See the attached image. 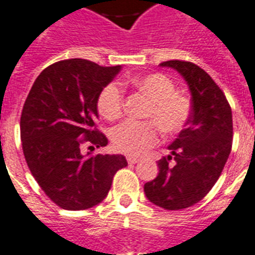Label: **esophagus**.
Returning a JSON list of instances; mask_svg holds the SVG:
<instances>
[{
  "label": "esophagus",
  "mask_w": 255,
  "mask_h": 255,
  "mask_svg": "<svg viewBox=\"0 0 255 255\" xmlns=\"http://www.w3.org/2000/svg\"><path fill=\"white\" fill-rule=\"evenodd\" d=\"M127 162L129 163V164H136V163L140 162V159H139V158H133V156H128Z\"/></svg>",
  "instance_id": "obj_1"
}]
</instances>
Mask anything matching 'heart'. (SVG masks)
<instances>
[{
  "mask_svg": "<svg viewBox=\"0 0 255 255\" xmlns=\"http://www.w3.org/2000/svg\"><path fill=\"white\" fill-rule=\"evenodd\" d=\"M135 88L151 100L145 118L155 122H124L111 135L112 144L120 152L139 156L159 141L158 127L164 133L180 131L190 116L191 104L183 93L175 92L174 83L162 73L133 77L129 80ZM124 95L116 83L102 89L97 97V110L108 120L119 119L123 112Z\"/></svg>",
  "mask_w": 255,
  "mask_h": 255,
  "instance_id": "obj_1",
  "label": "heart"
}]
</instances>
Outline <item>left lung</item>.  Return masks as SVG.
Listing matches in <instances>:
<instances>
[{
    "instance_id": "1",
    "label": "left lung",
    "mask_w": 255,
    "mask_h": 255,
    "mask_svg": "<svg viewBox=\"0 0 255 255\" xmlns=\"http://www.w3.org/2000/svg\"><path fill=\"white\" fill-rule=\"evenodd\" d=\"M179 73L191 95L186 128L158 162L159 174L144 184L149 202L166 210L187 209L207 195L226 164L233 143V115L226 96L202 68L187 61L160 64ZM174 159V164L169 160Z\"/></svg>"
}]
</instances>
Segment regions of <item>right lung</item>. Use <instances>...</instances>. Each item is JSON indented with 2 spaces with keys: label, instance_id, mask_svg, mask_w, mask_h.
I'll return each instance as SVG.
<instances>
[{
  "label": "right lung",
  "instance_id": "1",
  "mask_svg": "<svg viewBox=\"0 0 255 255\" xmlns=\"http://www.w3.org/2000/svg\"><path fill=\"white\" fill-rule=\"evenodd\" d=\"M122 69L71 58L38 75L25 100L19 129L25 160L42 191L61 209L79 211L104 201L123 155L92 153L108 140L95 129L97 97ZM93 148L81 154L80 145Z\"/></svg>",
  "mask_w": 255,
  "mask_h": 255
}]
</instances>
